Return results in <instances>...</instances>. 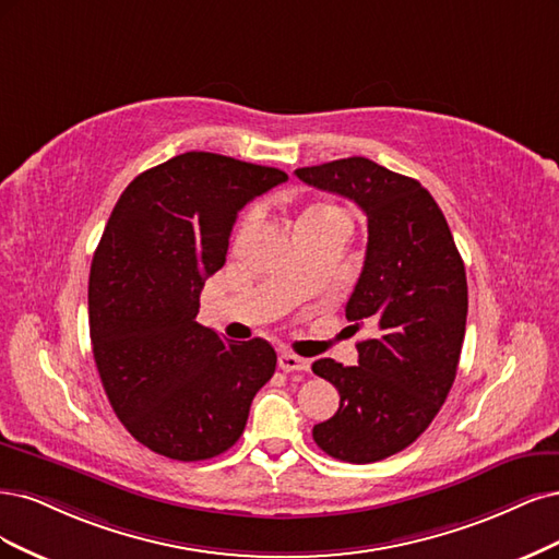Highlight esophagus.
Wrapping results in <instances>:
<instances>
[{
    "label": "esophagus",
    "instance_id": "esophagus-1",
    "mask_svg": "<svg viewBox=\"0 0 559 559\" xmlns=\"http://www.w3.org/2000/svg\"><path fill=\"white\" fill-rule=\"evenodd\" d=\"M278 367L283 369V371H309V367H311V362L306 357H299V355H295V353H281L278 355Z\"/></svg>",
    "mask_w": 559,
    "mask_h": 559
}]
</instances>
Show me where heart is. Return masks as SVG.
Masks as SVG:
<instances>
[{
    "label": "heart",
    "mask_w": 559,
    "mask_h": 559,
    "mask_svg": "<svg viewBox=\"0 0 559 559\" xmlns=\"http://www.w3.org/2000/svg\"><path fill=\"white\" fill-rule=\"evenodd\" d=\"M311 211H325V209H311ZM306 213H309V211H306Z\"/></svg>",
    "instance_id": "1"
}]
</instances>
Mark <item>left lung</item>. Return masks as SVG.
I'll return each mask as SVG.
<instances>
[{
    "label": "left lung",
    "instance_id": "1",
    "mask_svg": "<svg viewBox=\"0 0 559 559\" xmlns=\"http://www.w3.org/2000/svg\"><path fill=\"white\" fill-rule=\"evenodd\" d=\"M299 181L348 197L367 215V258L346 304L359 341L355 367L316 359L338 390V411L313 427L328 455L369 464L400 453L435 420L453 388L466 330L464 262L439 204L416 178L367 157L295 171Z\"/></svg>",
    "mask_w": 559,
    "mask_h": 559
}]
</instances>
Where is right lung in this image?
Wrapping results in <instances>:
<instances>
[{"mask_svg":"<svg viewBox=\"0 0 559 559\" xmlns=\"http://www.w3.org/2000/svg\"><path fill=\"white\" fill-rule=\"evenodd\" d=\"M285 181L274 167L183 153L139 174L104 227L87 285L95 365L118 420L157 455L225 453L276 371L264 338L227 341L194 318L239 211Z\"/></svg>","mask_w":559,"mask_h":559,"instance_id":"obj_1","label":"right lung"}]
</instances>
